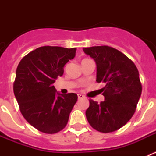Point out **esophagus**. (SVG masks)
<instances>
[{
  "label": "esophagus",
  "instance_id": "esophagus-1",
  "mask_svg": "<svg viewBox=\"0 0 156 156\" xmlns=\"http://www.w3.org/2000/svg\"><path fill=\"white\" fill-rule=\"evenodd\" d=\"M83 98H84V96H83V94H78V99H79V100H80V99Z\"/></svg>",
  "mask_w": 156,
  "mask_h": 156
}]
</instances>
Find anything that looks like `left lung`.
Returning a JSON list of instances; mask_svg holds the SVG:
<instances>
[{
	"mask_svg": "<svg viewBox=\"0 0 156 156\" xmlns=\"http://www.w3.org/2000/svg\"><path fill=\"white\" fill-rule=\"evenodd\" d=\"M97 64V81L104 83L101 89L105 101L90 99L86 111L88 122L101 133L120 129L134 114L142 86L137 66L124 54L109 46L83 48Z\"/></svg>",
	"mask_w": 156,
	"mask_h": 156,
	"instance_id": "obj_1",
	"label": "left lung"
}]
</instances>
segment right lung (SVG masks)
I'll list each match as a JSON object with an SVG mask.
<instances>
[{"label": "right lung", "mask_w": 156, "mask_h": 156, "mask_svg": "<svg viewBox=\"0 0 156 156\" xmlns=\"http://www.w3.org/2000/svg\"><path fill=\"white\" fill-rule=\"evenodd\" d=\"M76 51L43 46L27 54L18 65L14 94L22 115L39 131L56 133L68 122L77 94H56L53 84L63 75L65 65L74 58Z\"/></svg>", "instance_id": "obj_1"}]
</instances>
